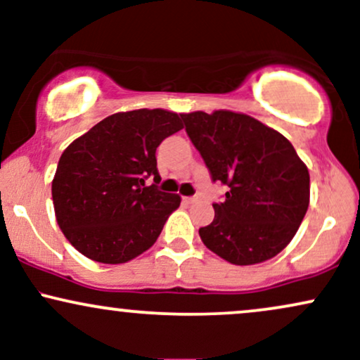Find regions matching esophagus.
<instances>
[{"label":"esophagus","mask_w":360,"mask_h":360,"mask_svg":"<svg viewBox=\"0 0 360 360\" xmlns=\"http://www.w3.org/2000/svg\"><path fill=\"white\" fill-rule=\"evenodd\" d=\"M196 200H198L196 196H184V198H183L184 203H194V201H196Z\"/></svg>","instance_id":"esophagus-1"}]
</instances>
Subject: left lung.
<instances>
[{
  "mask_svg": "<svg viewBox=\"0 0 360 360\" xmlns=\"http://www.w3.org/2000/svg\"><path fill=\"white\" fill-rule=\"evenodd\" d=\"M213 183L229 186L214 218L200 229L210 250L235 266L278 255L298 232L309 205L308 169L279 131L243 113L181 115Z\"/></svg>",
  "mask_w": 360,
  "mask_h": 360,
  "instance_id": "obj_1",
  "label": "left lung"
}]
</instances>
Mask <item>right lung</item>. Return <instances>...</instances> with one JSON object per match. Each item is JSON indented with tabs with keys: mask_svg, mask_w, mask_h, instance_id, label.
<instances>
[{
	"mask_svg": "<svg viewBox=\"0 0 360 360\" xmlns=\"http://www.w3.org/2000/svg\"><path fill=\"white\" fill-rule=\"evenodd\" d=\"M183 128L179 115L134 110L101 120L62 152L52 181L57 223L72 247L101 264L150 249L177 194L159 191L155 150ZM155 177V184L146 179Z\"/></svg>",
	"mask_w": 360,
	"mask_h": 360,
	"instance_id": "right-lung-1",
	"label": "right lung"
}]
</instances>
